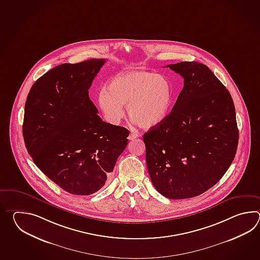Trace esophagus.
<instances>
[{
  "label": "esophagus",
  "mask_w": 260,
  "mask_h": 260,
  "mask_svg": "<svg viewBox=\"0 0 260 260\" xmlns=\"http://www.w3.org/2000/svg\"><path fill=\"white\" fill-rule=\"evenodd\" d=\"M138 137H139V135H138V134H136V133H131V134L129 135V137H128V139H129V140H134V139L138 138Z\"/></svg>",
  "instance_id": "34e87169"
}]
</instances>
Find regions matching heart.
<instances>
[{"label": "heart", "instance_id": "heart-1", "mask_svg": "<svg viewBox=\"0 0 260 260\" xmlns=\"http://www.w3.org/2000/svg\"><path fill=\"white\" fill-rule=\"evenodd\" d=\"M174 103V87L168 78L146 71L117 75L98 94V104L110 123L117 124L128 116L140 127H154L169 116Z\"/></svg>", "mask_w": 260, "mask_h": 260}]
</instances>
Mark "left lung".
Wrapping results in <instances>:
<instances>
[{"instance_id": "8db88e82", "label": "left lung", "mask_w": 260, "mask_h": 260, "mask_svg": "<svg viewBox=\"0 0 260 260\" xmlns=\"http://www.w3.org/2000/svg\"><path fill=\"white\" fill-rule=\"evenodd\" d=\"M184 79L169 116L145 133L151 182L169 199L198 196L216 185L235 157L239 131L232 95L203 63L167 65Z\"/></svg>"}]
</instances>
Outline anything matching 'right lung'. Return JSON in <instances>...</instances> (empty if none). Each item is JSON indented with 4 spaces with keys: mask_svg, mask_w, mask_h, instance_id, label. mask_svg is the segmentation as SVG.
Masks as SVG:
<instances>
[{
    "mask_svg": "<svg viewBox=\"0 0 260 260\" xmlns=\"http://www.w3.org/2000/svg\"><path fill=\"white\" fill-rule=\"evenodd\" d=\"M106 59L53 68L34 83L23 138L34 164L69 193L90 195L108 182L128 143L126 128L102 121L89 98Z\"/></svg>",
    "mask_w": 260,
    "mask_h": 260,
    "instance_id": "add662e5",
    "label": "right lung"
}]
</instances>
